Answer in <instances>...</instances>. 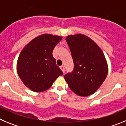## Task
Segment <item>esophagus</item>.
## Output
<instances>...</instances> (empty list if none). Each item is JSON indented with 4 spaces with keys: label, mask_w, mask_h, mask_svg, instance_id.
<instances>
[{
    "label": "esophagus",
    "mask_w": 126,
    "mask_h": 126,
    "mask_svg": "<svg viewBox=\"0 0 126 126\" xmlns=\"http://www.w3.org/2000/svg\"><path fill=\"white\" fill-rule=\"evenodd\" d=\"M60 68H61V70H62V71H63V73H64V71H65V70H64V66L63 65H62L60 66Z\"/></svg>",
    "instance_id": "34e87169"
}]
</instances>
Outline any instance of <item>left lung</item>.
<instances>
[{"mask_svg":"<svg viewBox=\"0 0 126 126\" xmlns=\"http://www.w3.org/2000/svg\"><path fill=\"white\" fill-rule=\"evenodd\" d=\"M66 41L74 63L72 72L64 78L77 95L87 97L94 94L107 77L108 66L102 51L83 34L68 36Z\"/></svg>","mask_w":126,"mask_h":126,"instance_id":"obj_1","label":"left lung"}]
</instances>
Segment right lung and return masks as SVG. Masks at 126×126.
<instances>
[{
    "label": "right lung",
    "instance_id": "obj_1",
    "mask_svg": "<svg viewBox=\"0 0 126 126\" xmlns=\"http://www.w3.org/2000/svg\"><path fill=\"white\" fill-rule=\"evenodd\" d=\"M62 39V36L42 34L32 39L20 53L17 71L24 84L32 91H45L63 75L52 54Z\"/></svg>",
    "mask_w": 126,
    "mask_h": 126
}]
</instances>
